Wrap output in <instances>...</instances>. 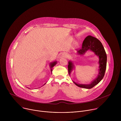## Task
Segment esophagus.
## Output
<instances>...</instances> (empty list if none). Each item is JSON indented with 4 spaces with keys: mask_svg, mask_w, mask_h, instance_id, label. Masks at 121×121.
Masks as SVG:
<instances>
[{
    "mask_svg": "<svg viewBox=\"0 0 121 121\" xmlns=\"http://www.w3.org/2000/svg\"><path fill=\"white\" fill-rule=\"evenodd\" d=\"M65 56H67V55H66V54H65Z\"/></svg>",
    "mask_w": 121,
    "mask_h": 121,
    "instance_id": "esophagus-1",
    "label": "esophagus"
}]
</instances>
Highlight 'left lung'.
Returning a JSON list of instances; mask_svg holds the SVG:
<instances>
[{
    "label": "left lung",
    "instance_id": "obj_1",
    "mask_svg": "<svg viewBox=\"0 0 121 121\" xmlns=\"http://www.w3.org/2000/svg\"><path fill=\"white\" fill-rule=\"evenodd\" d=\"M88 50H90L99 57V73L97 77L89 84H78L73 81L75 85L80 88L90 89L98 84L103 78L106 69L107 55L101 43L96 38L91 35L86 37L84 39L81 48L77 51V54L83 55ZM74 68V65L71 61H69L68 65V70L70 75L72 71Z\"/></svg>",
    "mask_w": 121,
    "mask_h": 121
}]
</instances>
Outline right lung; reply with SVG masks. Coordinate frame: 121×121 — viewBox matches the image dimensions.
<instances>
[{"instance_id":"1","label":"right lung","mask_w":121,"mask_h":121,"mask_svg":"<svg viewBox=\"0 0 121 121\" xmlns=\"http://www.w3.org/2000/svg\"><path fill=\"white\" fill-rule=\"evenodd\" d=\"M57 64V61H54V62H53L52 63H50V69H51V73H52V68ZM46 84V83L43 85H44L45 84Z\"/></svg>"}]
</instances>
